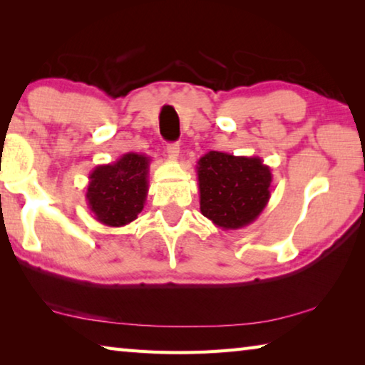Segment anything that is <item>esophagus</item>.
Segmentation results:
<instances>
[{
	"instance_id": "1",
	"label": "esophagus",
	"mask_w": 365,
	"mask_h": 365,
	"mask_svg": "<svg viewBox=\"0 0 365 365\" xmlns=\"http://www.w3.org/2000/svg\"><path fill=\"white\" fill-rule=\"evenodd\" d=\"M168 154H169V159L177 160L178 156H180V145H178V143H169L168 145Z\"/></svg>"
}]
</instances>
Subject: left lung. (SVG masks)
Returning <instances> with one entry per match:
<instances>
[{
    "label": "left lung",
    "mask_w": 365,
    "mask_h": 365,
    "mask_svg": "<svg viewBox=\"0 0 365 365\" xmlns=\"http://www.w3.org/2000/svg\"><path fill=\"white\" fill-rule=\"evenodd\" d=\"M196 174L201 214L222 230L252 224L270 200L272 172L261 158L209 151Z\"/></svg>",
    "instance_id": "1"
}]
</instances>
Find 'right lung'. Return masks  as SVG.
<instances>
[{"instance_id":"obj_1","label":"right lung","mask_w":365,"mask_h":365,"mask_svg":"<svg viewBox=\"0 0 365 365\" xmlns=\"http://www.w3.org/2000/svg\"><path fill=\"white\" fill-rule=\"evenodd\" d=\"M150 163L146 154L127 153L91 170L85 197L100 224L123 227L138 217L146 202Z\"/></svg>"}]
</instances>
